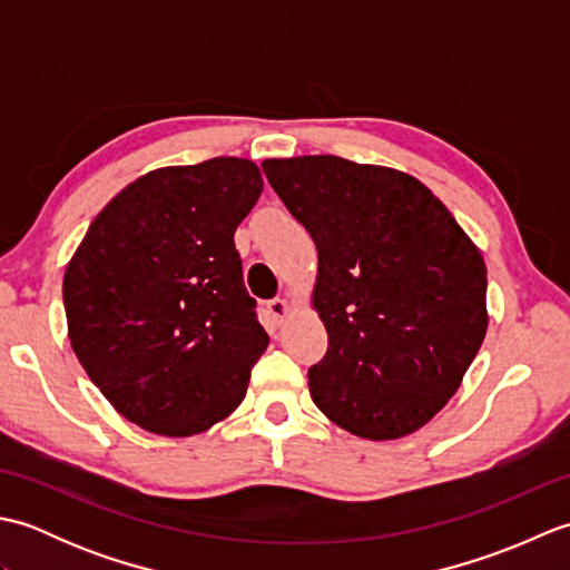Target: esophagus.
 Listing matches in <instances>:
<instances>
[{"label":"esophagus","instance_id":"esophagus-1","mask_svg":"<svg viewBox=\"0 0 570 570\" xmlns=\"http://www.w3.org/2000/svg\"><path fill=\"white\" fill-rule=\"evenodd\" d=\"M288 311H292V306H288L286 298H272V301H266V313H269L272 321H274L276 325L284 323V318L288 316Z\"/></svg>","mask_w":570,"mask_h":570}]
</instances>
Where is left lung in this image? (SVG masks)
<instances>
[{"label":"left lung","mask_w":570,"mask_h":570,"mask_svg":"<svg viewBox=\"0 0 570 570\" xmlns=\"http://www.w3.org/2000/svg\"><path fill=\"white\" fill-rule=\"evenodd\" d=\"M318 249L313 306L328 350L313 402L370 441L402 439L445 406L488 331V269L433 193L341 156L262 164Z\"/></svg>","instance_id":"8db88e82"}]
</instances>
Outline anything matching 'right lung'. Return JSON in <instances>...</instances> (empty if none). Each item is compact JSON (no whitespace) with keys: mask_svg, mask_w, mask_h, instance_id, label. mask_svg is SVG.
<instances>
[{"mask_svg":"<svg viewBox=\"0 0 570 570\" xmlns=\"http://www.w3.org/2000/svg\"><path fill=\"white\" fill-rule=\"evenodd\" d=\"M259 193V168L235 156L156 168L107 203L72 254V353L137 426L193 435L245 399L269 335L235 229Z\"/></svg>","mask_w":570,"mask_h":570,"instance_id":"obj_1","label":"right lung"}]
</instances>
